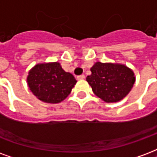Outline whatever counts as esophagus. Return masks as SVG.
Returning a JSON list of instances; mask_svg holds the SVG:
<instances>
[{"instance_id": "34e87169", "label": "esophagus", "mask_w": 157, "mask_h": 157, "mask_svg": "<svg viewBox=\"0 0 157 157\" xmlns=\"http://www.w3.org/2000/svg\"><path fill=\"white\" fill-rule=\"evenodd\" d=\"M77 79H78V80H83V79H85V75H78V76H77Z\"/></svg>"}]
</instances>
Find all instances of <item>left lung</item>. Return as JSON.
Wrapping results in <instances>:
<instances>
[{
  "label": "left lung",
  "mask_w": 157,
  "mask_h": 157,
  "mask_svg": "<svg viewBox=\"0 0 157 157\" xmlns=\"http://www.w3.org/2000/svg\"><path fill=\"white\" fill-rule=\"evenodd\" d=\"M86 81L94 94L105 102H117L131 91L136 81L132 70L121 64L96 62Z\"/></svg>",
  "instance_id": "8db88e82"
}]
</instances>
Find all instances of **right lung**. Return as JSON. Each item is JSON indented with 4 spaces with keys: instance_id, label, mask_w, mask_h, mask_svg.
<instances>
[{
    "instance_id": "obj_1",
    "label": "right lung",
    "mask_w": 157,
    "mask_h": 157,
    "mask_svg": "<svg viewBox=\"0 0 157 157\" xmlns=\"http://www.w3.org/2000/svg\"><path fill=\"white\" fill-rule=\"evenodd\" d=\"M27 83L38 99L55 104L69 96L76 81L72 74L62 69L59 62H52L36 65L29 71Z\"/></svg>"
}]
</instances>
